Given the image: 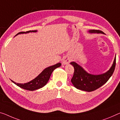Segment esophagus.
I'll return each instance as SVG.
<instances>
[{
	"label": "esophagus",
	"instance_id": "esophagus-1",
	"mask_svg": "<svg viewBox=\"0 0 120 120\" xmlns=\"http://www.w3.org/2000/svg\"><path fill=\"white\" fill-rule=\"evenodd\" d=\"M71 61V58H69V57L68 56H65L63 58L62 60V63L64 65H65V64H67L69 63Z\"/></svg>",
	"mask_w": 120,
	"mask_h": 120
}]
</instances>
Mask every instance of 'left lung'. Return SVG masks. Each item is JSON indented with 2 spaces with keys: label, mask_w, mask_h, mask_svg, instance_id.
I'll use <instances>...</instances> for the list:
<instances>
[{
  "label": "left lung",
  "mask_w": 120,
  "mask_h": 120,
  "mask_svg": "<svg viewBox=\"0 0 120 120\" xmlns=\"http://www.w3.org/2000/svg\"><path fill=\"white\" fill-rule=\"evenodd\" d=\"M90 33L104 34L99 30H90ZM70 64L74 67L75 71L71 82L77 89L86 92H92L98 89L109 80L114 71L116 64V57L109 70L106 72L100 75H92L88 73L77 63L72 62Z\"/></svg>",
  "instance_id": "left-lung-1"
}]
</instances>
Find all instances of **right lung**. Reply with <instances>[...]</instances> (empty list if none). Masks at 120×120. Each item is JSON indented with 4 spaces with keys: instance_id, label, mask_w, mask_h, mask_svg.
<instances>
[{
    "instance_id": "add662e5",
    "label": "right lung",
    "mask_w": 120,
    "mask_h": 120,
    "mask_svg": "<svg viewBox=\"0 0 120 120\" xmlns=\"http://www.w3.org/2000/svg\"><path fill=\"white\" fill-rule=\"evenodd\" d=\"M37 30H29L26 32H20L18 33L15 36L18 35V34H24V33H28L30 32H36ZM61 66V63H58L55 64L54 65L49 66L44 69L40 74L38 75L35 78L33 79L32 80L30 81L27 83L25 84H19L16 83L14 81L11 80V81L15 84L16 85L21 87L23 89L28 90V91H35V90L40 89L43 86H45L47 84L49 80L50 77L51 73L56 68H57Z\"/></svg>"
}]
</instances>
